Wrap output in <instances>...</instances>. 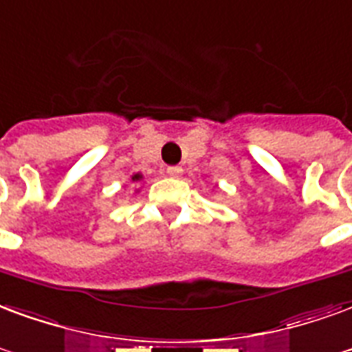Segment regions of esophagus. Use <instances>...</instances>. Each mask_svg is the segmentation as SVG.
I'll return each mask as SVG.
<instances>
[{
  "mask_svg": "<svg viewBox=\"0 0 352 352\" xmlns=\"http://www.w3.org/2000/svg\"><path fill=\"white\" fill-rule=\"evenodd\" d=\"M166 173H168L169 177H181V173H183V168H179V166H169V168L166 169Z\"/></svg>",
  "mask_w": 352,
  "mask_h": 352,
  "instance_id": "obj_1",
  "label": "esophagus"
}]
</instances>
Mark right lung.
Wrapping results in <instances>:
<instances>
[{"label": "right lung", "mask_w": 352, "mask_h": 352, "mask_svg": "<svg viewBox=\"0 0 352 352\" xmlns=\"http://www.w3.org/2000/svg\"><path fill=\"white\" fill-rule=\"evenodd\" d=\"M142 179H143L142 173H136V175H132V181H134V183H138V181H142Z\"/></svg>", "instance_id": "right-lung-1"}]
</instances>
